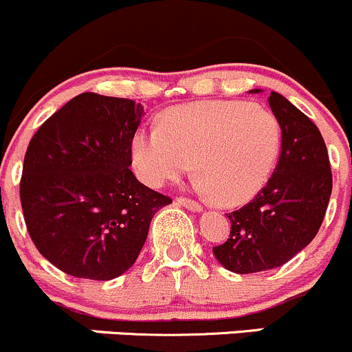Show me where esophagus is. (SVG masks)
<instances>
[{
	"label": "esophagus",
	"mask_w": 352,
	"mask_h": 352,
	"mask_svg": "<svg viewBox=\"0 0 352 352\" xmlns=\"http://www.w3.org/2000/svg\"><path fill=\"white\" fill-rule=\"evenodd\" d=\"M177 201V204L179 206H182V208H187V209H190V211H194V212H199V211H202V206L199 204L197 201H194V199H189V197H177L175 199Z\"/></svg>",
	"instance_id": "esophagus-1"
}]
</instances>
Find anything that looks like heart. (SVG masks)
Instances as JSON below:
<instances>
[{"instance_id":"heart-1","label":"heart","mask_w":352,"mask_h":352,"mask_svg":"<svg viewBox=\"0 0 352 352\" xmlns=\"http://www.w3.org/2000/svg\"><path fill=\"white\" fill-rule=\"evenodd\" d=\"M281 153V126L272 112L239 100L172 107L158 127H140L131 141L138 177L150 187L182 179L190 166L197 186L223 206L257 196Z\"/></svg>"}]
</instances>
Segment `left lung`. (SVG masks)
<instances>
[{"label": "left lung", "instance_id": "8db88e82", "mask_svg": "<svg viewBox=\"0 0 352 352\" xmlns=\"http://www.w3.org/2000/svg\"><path fill=\"white\" fill-rule=\"evenodd\" d=\"M269 107L281 126L278 165L257 196L226 214L230 239L212 247L219 264L236 274L279 267L303 250L317 235L332 192L327 146L318 127L276 91Z\"/></svg>", "mask_w": 352, "mask_h": 352}]
</instances>
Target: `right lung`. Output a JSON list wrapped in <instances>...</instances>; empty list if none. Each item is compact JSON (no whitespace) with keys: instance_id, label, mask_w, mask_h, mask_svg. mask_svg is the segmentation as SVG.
<instances>
[{"instance_id":"obj_1","label":"right lung","mask_w":352,"mask_h":352,"mask_svg":"<svg viewBox=\"0 0 352 352\" xmlns=\"http://www.w3.org/2000/svg\"><path fill=\"white\" fill-rule=\"evenodd\" d=\"M144 110L129 98L81 94L30 140L20 180L37 250L66 274L109 281L136 262L151 218L172 199L134 177L131 141Z\"/></svg>"}]
</instances>
